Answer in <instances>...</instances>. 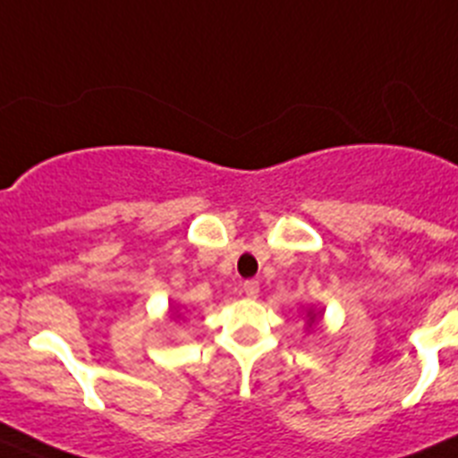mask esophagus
I'll use <instances>...</instances> for the list:
<instances>
[{"label":"esophagus","instance_id":"esophagus-1","mask_svg":"<svg viewBox=\"0 0 458 458\" xmlns=\"http://www.w3.org/2000/svg\"><path fill=\"white\" fill-rule=\"evenodd\" d=\"M244 294L249 296V299H255V296L259 294V283H258V280H246V283H244Z\"/></svg>","mask_w":458,"mask_h":458}]
</instances>
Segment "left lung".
Listing matches in <instances>:
<instances>
[{
    "instance_id": "left-lung-1",
    "label": "left lung",
    "mask_w": 458,
    "mask_h": 458,
    "mask_svg": "<svg viewBox=\"0 0 458 458\" xmlns=\"http://www.w3.org/2000/svg\"><path fill=\"white\" fill-rule=\"evenodd\" d=\"M306 319H308V327L312 328V324H317V321L321 319V312H315V310H308L306 312Z\"/></svg>"
}]
</instances>
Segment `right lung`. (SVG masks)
<instances>
[{"instance_id": "right-lung-1", "label": "right lung", "mask_w": 458, "mask_h": 458, "mask_svg": "<svg viewBox=\"0 0 458 458\" xmlns=\"http://www.w3.org/2000/svg\"><path fill=\"white\" fill-rule=\"evenodd\" d=\"M173 319H175V317H178V319H182V315H184V312H182V308H173Z\"/></svg>"}]
</instances>
